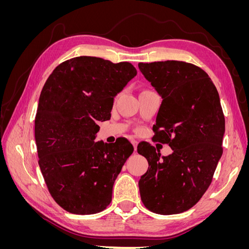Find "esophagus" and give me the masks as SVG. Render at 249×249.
<instances>
[{
	"label": "esophagus",
	"mask_w": 249,
	"mask_h": 249,
	"mask_svg": "<svg viewBox=\"0 0 249 249\" xmlns=\"http://www.w3.org/2000/svg\"><path fill=\"white\" fill-rule=\"evenodd\" d=\"M131 142H132V144H133V146H134V150H135V152H136V150H137V144H138V142L136 141V140H131Z\"/></svg>",
	"instance_id": "34e87169"
}]
</instances>
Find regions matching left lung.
<instances>
[{
	"label": "left lung",
	"instance_id": "left-lung-1",
	"mask_svg": "<svg viewBox=\"0 0 249 249\" xmlns=\"http://www.w3.org/2000/svg\"><path fill=\"white\" fill-rule=\"evenodd\" d=\"M138 67L163 99L153 139L172 148L162 157L149 143H139L137 152L148 162L138 183L141 200L157 214L182 213L205 194L222 156L225 120L219 94L194 64L167 60Z\"/></svg>",
	"mask_w": 249,
	"mask_h": 249
}]
</instances>
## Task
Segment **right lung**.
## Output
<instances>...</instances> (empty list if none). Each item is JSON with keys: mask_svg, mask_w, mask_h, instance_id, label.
Wrapping results in <instances>:
<instances>
[{"mask_svg": "<svg viewBox=\"0 0 249 249\" xmlns=\"http://www.w3.org/2000/svg\"><path fill=\"white\" fill-rule=\"evenodd\" d=\"M137 74L129 62L81 56L59 64L44 84L35 117L38 164L52 197L72 214L99 213L134 147L94 142L97 122L111 117L114 97Z\"/></svg>", "mask_w": 249, "mask_h": 249, "instance_id": "add662e5", "label": "right lung"}]
</instances>
